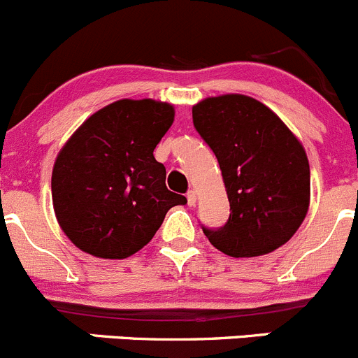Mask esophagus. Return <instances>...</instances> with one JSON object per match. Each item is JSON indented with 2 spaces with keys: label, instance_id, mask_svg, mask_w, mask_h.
Masks as SVG:
<instances>
[{
  "label": "esophagus",
  "instance_id": "34e87169",
  "mask_svg": "<svg viewBox=\"0 0 358 358\" xmlns=\"http://www.w3.org/2000/svg\"><path fill=\"white\" fill-rule=\"evenodd\" d=\"M187 205H189V207H194V205H196V191L194 189L187 191Z\"/></svg>",
  "mask_w": 358,
  "mask_h": 358
}]
</instances>
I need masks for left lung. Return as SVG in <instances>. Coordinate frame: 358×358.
Listing matches in <instances>:
<instances>
[{
  "mask_svg": "<svg viewBox=\"0 0 358 358\" xmlns=\"http://www.w3.org/2000/svg\"><path fill=\"white\" fill-rule=\"evenodd\" d=\"M193 123L219 162L229 200L222 228H203L231 257L270 254L287 243L310 207V164L303 144L268 106L224 94L193 106Z\"/></svg>",
  "mask_w": 358,
  "mask_h": 358,
  "instance_id": "left-lung-1",
  "label": "left lung"
}]
</instances>
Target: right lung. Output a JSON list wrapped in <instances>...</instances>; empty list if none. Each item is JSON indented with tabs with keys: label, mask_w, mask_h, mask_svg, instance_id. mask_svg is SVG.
Instances as JSON below:
<instances>
[{
	"label": "right lung",
	"mask_w": 358,
	"mask_h": 358,
	"mask_svg": "<svg viewBox=\"0 0 358 358\" xmlns=\"http://www.w3.org/2000/svg\"><path fill=\"white\" fill-rule=\"evenodd\" d=\"M174 106L120 99L88 116L66 141L52 171V201L64 235L102 259L143 249L182 194L165 186L155 148L174 123Z\"/></svg>",
	"instance_id": "1"
}]
</instances>
